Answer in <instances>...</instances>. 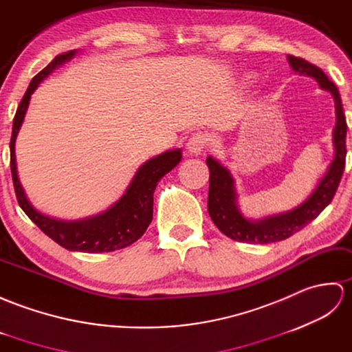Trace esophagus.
<instances>
[{
    "label": "esophagus",
    "mask_w": 352,
    "mask_h": 352,
    "mask_svg": "<svg viewBox=\"0 0 352 352\" xmlns=\"http://www.w3.org/2000/svg\"><path fill=\"white\" fill-rule=\"evenodd\" d=\"M209 138L206 134H201V132H197V134H192L191 138L186 143V149H188L190 153L192 155H200L203 151L206 149Z\"/></svg>",
    "instance_id": "34e87169"
}]
</instances>
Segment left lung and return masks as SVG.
<instances>
[{
    "label": "left lung",
    "instance_id": "1",
    "mask_svg": "<svg viewBox=\"0 0 352 352\" xmlns=\"http://www.w3.org/2000/svg\"><path fill=\"white\" fill-rule=\"evenodd\" d=\"M289 65L295 74L310 76L318 82L319 87L329 91L334 99L336 108V126L333 129L334 158L327 168L325 175L319 179L316 188L301 205L287 210V212L274 214L252 220L241 212L238 205V191L235 188V179L230 170L215 160L208 156L206 164L209 167V194H208V212L214 224L226 236L239 242H253V244H271V242L283 241L294 233L300 232L311 223L322 210L330 205L336 190L340 184L343 168H345L346 156V120L343 114V105L336 85L327 78L321 69L309 61L287 56Z\"/></svg>",
    "mask_w": 352,
    "mask_h": 352
}]
</instances>
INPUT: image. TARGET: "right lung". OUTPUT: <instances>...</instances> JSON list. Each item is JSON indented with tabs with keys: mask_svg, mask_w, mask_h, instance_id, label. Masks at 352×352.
I'll return each mask as SVG.
<instances>
[{
	"mask_svg": "<svg viewBox=\"0 0 352 352\" xmlns=\"http://www.w3.org/2000/svg\"><path fill=\"white\" fill-rule=\"evenodd\" d=\"M76 52L78 51L74 50L57 56L31 80L13 119L10 140L12 177L19 206L45 235H48L58 245L69 250V252L108 253L128 247L132 242L143 236V233L149 228L153 217V192L156 185H158L164 175H167L168 171L173 170L181 162L182 151L171 149L147 160L137 170V173L132 177L123 196L113 206L98 215L81 218V220L66 221L45 215L31 205L18 176L16 153H14L18 132L28 110L31 95L38 87V84L57 67L72 60Z\"/></svg>",
	"mask_w": 352,
	"mask_h": 352,
	"instance_id": "1",
	"label": "right lung"
}]
</instances>
